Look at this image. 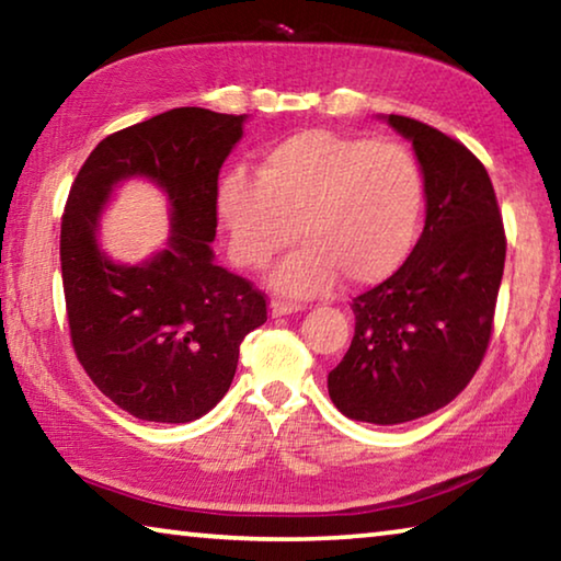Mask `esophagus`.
I'll return each mask as SVG.
<instances>
[{
    "mask_svg": "<svg viewBox=\"0 0 561 561\" xmlns=\"http://www.w3.org/2000/svg\"><path fill=\"white\" fill-rule=\"evenodd\" d=\"M304 307L301 304H294V301H284V299H272L270 304V311L272 317H287V314H297Z\"/></svg>",
    "mask_w": 561,
    "mask_h": 561,
    "instance_id": "obj_1",
    "label": "esophagus"
}]
</instances>
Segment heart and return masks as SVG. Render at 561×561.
<instances>
[{
    "label": "heart",
    "instance_id": "1",
    "mask_svg": "<svg viewBox=\"0 0 561 561\" xmlns=\"http://www.w3.org/2000/svg\"><path fill=\"white\" fill-rule=\"evenodd\" d=\"M215 205L244 270L270 267L299 237L272 284L311 297L336 277L360 287L401 267L423 227L425 175L403 144L311 128L264 150L260 175L227 173Z\"/></svg>",
    "mask_w": 561,
    "mask_h": 561
}]
</instances>
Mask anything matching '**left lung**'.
Instances as JSON below:
<instances>
[{"label": "left lung", "mask_w": 561, "mask_h": 561, "mask_svg": "<svg viewBox=\"0 0 561 561\" xmlns=\"http://www.w3.org/2000/svg\"><path fill=\"white\" fill-rule=\"evenodd\" d=\"M425 175V227L391 277L351 304L354 339L329 374L346 417L376 425L435 413L478 371L505 270V227L485 165L460 140L386 116Z\"/></svg>", "instance_id": "1"}]
</instances>
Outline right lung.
<instances>
[{"label":"right lung","mask_w":561,"mask_h":561,"mask_svg":"<svg viewBox=\"0 0 561 561\" xmlns=\"http://www.w3.org/2000/svg\"><path fill=\"white\" fill-rule=\"evenodd\" d=\"M247 116L173 108L111 133L76 175L61 217V279L83 371L123 411L187 423L227 393L242 339L267 297L215 264L217 178ZM148 176L171 203V240L144 265H116L95 242L121 179Z\"/></svg>","instance_id":"right-lung-1"}]
</instances>
